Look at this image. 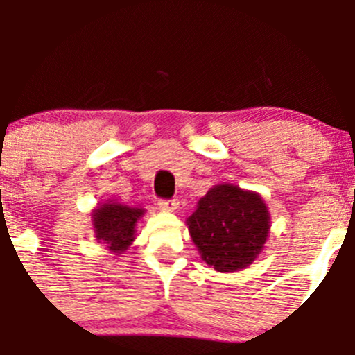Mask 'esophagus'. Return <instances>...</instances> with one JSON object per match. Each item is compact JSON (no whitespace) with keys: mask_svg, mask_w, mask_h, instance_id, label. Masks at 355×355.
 <instances>
[{"mask_svg":"<svg viewBox=\"0 0 355 355\" xmlns=\"http://www.w3.org/2000/svg\"><path fill=\"white\" fill-rule=\"evenodd\" d=\"M157 204H159V207H161V209H163V211H166V213H175V211L178 209V204H180V202H178L177 199H170V200H164V199H161L159 202H157Z\"/></svg>","mask_w":355,"mask_h":355,"instance_id":"34e87169","label":"esophagus"}]
</instances>
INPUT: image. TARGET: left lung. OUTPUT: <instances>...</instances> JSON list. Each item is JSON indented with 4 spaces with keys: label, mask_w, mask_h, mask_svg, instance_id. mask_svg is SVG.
Returning a JSON list of instances; mask_svg holds the SVG:
<instances>
[{
    "label": "left lung",
    "mask_w": 355,
    "mask_h": 355,
    "mask_svg": "<svg viewBox=\"0 0 355 355\" xmlns=\"http://www.w3.org/2000/svg\"><path fill=\"white\" fill-rule=\"evenodd\" d=\"M185 223L204 263L220 273H235L263 252L271 216L261 194L218 184L199 199Z\"/></svg>",
    "instance_id": "obj_1"
}]
</instances>
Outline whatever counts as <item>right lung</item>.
<instances>
[{"label": "right lung", "instance_id": "obj_1", "mask_svg": "<svg viewBox=\"0 0 355 355\" xmlns=\"http://www.w3.org/2000/svg\"><path fill=\"white\" fill-rule=\"evenodd\" d=\"M144 213V207L127 206L116 200L98 204L91 213L96 241L105 244L111 254L120 256L135 241L137 225Z\"/></svg>", "mask_w": 355, "mask_h": 355}]
</instances>
